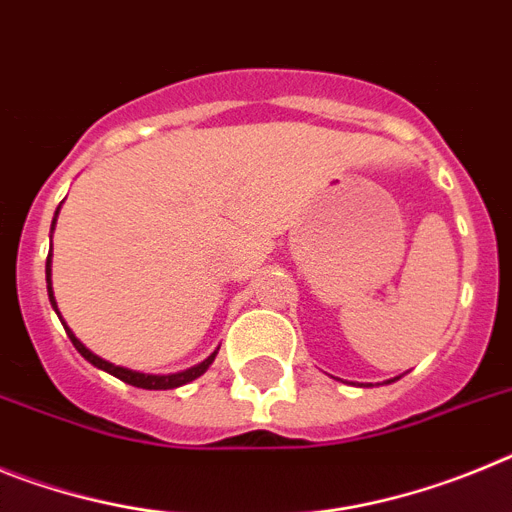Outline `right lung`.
Here are the masks:
<instances>
[{"mask_svg":"<svg viewBox=\"0 0 512 512\" xmlns=\"http://www.w3.org/2000/svg\"><path fill=\"white\" fill-rule=\"evenodd\" d=\"M58 212H61V205L56 207V215H53L51 238H53V230H56ZM51 248H53V243H51ZM51 256H53V251L48 253V261H45V282H48V300H51L53 310H56V315H58V318H61V312H58V305H56V297H53ZM61 323H63V318H61ZM63 328H66V333H69V338H71V343H74V346H76V351H79V354L84 356V359H87L89 364H94V366H97V369H102V372L112 374V377L122 379V382H125V384H133V387H140V390H174V387H182V384H187V382H192V379L202 377V374H205L207 369H210V364H212V361H215V356H217V348H215V351H212V354L207 356L205 361L189 366V369H184V372H176V374H146V372H135V369H128V366H117V364H112V361L102 359V356H97V354H94V351H89V348L84 346V343H81L79 338L74 336V330H71L69 325L63 323Z\"/></svg>","mask_w":512,"mask_h":512,"instance_id":"add662e5","label":"right lung"}]
</instances>
